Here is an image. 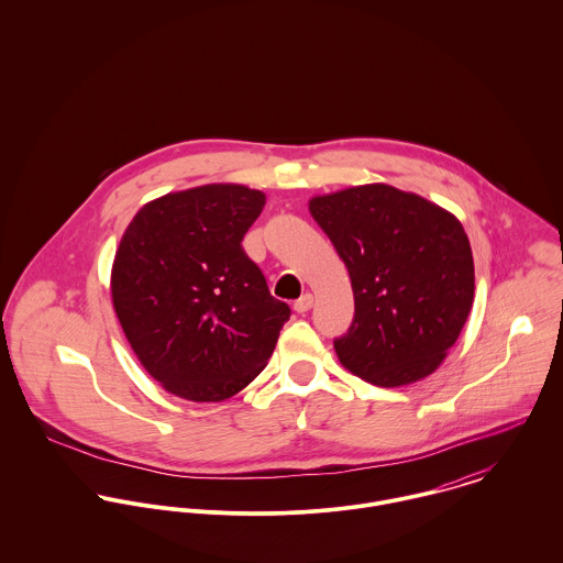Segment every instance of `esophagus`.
I'll use <instances>...</instances> for the list:
<instances>
[{"instance_id": "esophagus-1", "label": "esophagus", "mask_w": 563, "mask_h": 563, "mask_svg": "<svg viewBox=\"0 0 563 563\" xmlns=\"http://www.w3.org/2000/svg\"><path fill=\"white\" fill-rule=\"evenodd\" d=\"M312 306H314V297H312L310 292H306L303 297H299V299L295 301V310H297L299 314H306Z\"/></svg>"}]
</instances>
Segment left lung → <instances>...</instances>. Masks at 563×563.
Masks as SVG:
<instances>
[{"instance_id":"left-lung-1","label":"left lung","mask_w":563,"mask_h":563,"mask_svg":"<svg viewBox=\"0 0 563 563\" xmlns=\"http://www.w3.org/2000/svg\"><path fill=\"white\" fill-rule=\"evenodd\" d=\"M310 212L346 264L355 299L349 331L333 340L340 364L382 388L431 375L475 299L462 223L388 184L314 197Z\"/></svg>"}]
</instances>
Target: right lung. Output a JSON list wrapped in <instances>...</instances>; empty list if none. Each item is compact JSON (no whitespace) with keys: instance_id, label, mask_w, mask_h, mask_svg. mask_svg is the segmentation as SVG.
Returning a JSON list of instances; mask_svg holds the SVG:
<instances>
[{"instance_id":"add662e5","label":"right lung","mask_w":563,"mask_h":563,"mask_svg":"<svg viewBox=\"0 0 563 563\" xmlns=\"http://www.w3.org/2000/svg\"><path fill=\"white\" fill-rule=\"evenodd\" d=\"M264 192L208 184L150 201L112 264V303L145 371L175 397L225 401L266 366L290 308L242 239Z\"/></svg>"}]
</instances>
